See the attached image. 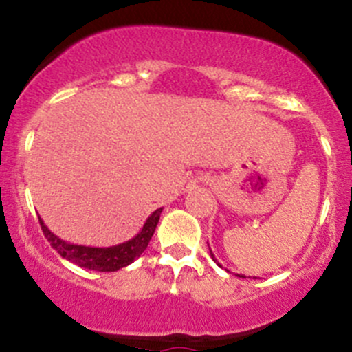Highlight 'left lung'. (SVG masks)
Wrapping results in <instances>:
<instances>
[{"label":"left lung","mask_w":352,"mask_h":352,"mask_svg":"<svg viewBox=\"0 0 352 352\" xmlns=\"http://www.w3.org/2000/svg\"><path fill=\"white\" fill-rule=\"evenodd\" d=\"M209 254H211L212 261H214V262H216V258H214V254H212V250H211V248H209ZM216 264H218V265H219V262H216ZM235 276H239V278H245V276H242V274H235Z\"/></svg>","instance_id":"obj_1"}]
</instances>
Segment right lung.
Masks as SVG:
<instances>
[{
	"mask_svg": "<svg viewBox=\"0 0 352 352\" xmlns=\"http://www.w3.org/2000/svg\"><path fill=\"white\" fill-rule=\"evenodd\" d=\"M162 211L163 208L151 212V214L148 216L146 223L143 225V228H141V232L138 233L134 239L119 245H112V247H87V245L65 242V240L59 239L58 235H54V233L44 225L42 219H38V221H41L42 232H44L45 239L51 242L52 248H56L58 254L61 255V257H65L66 261L73 262V264L80 265V267L90 269V271L113 272L126 267V265L133 264L134 258L140 257V255L146 250L148 243H150L151 236H153L155 233L156 225H158L160 221Z\"/></svg>",
	"mask_w": 352,
	"mask_h": 352,
	"instance_id": "1",
	"label": "right lung"
}]
</instances>
